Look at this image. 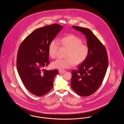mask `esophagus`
I'll return each instance as SVG.
<instances>
[{
    "mask_svg": "<svg viewBox=\"0 0 124 124\" xmlns=\"http://www.w3.org/2000/svg\"><path fill=\"white\" fill-rule=\"evenodd\" d=\"M59 73H61V74H63V73H65V71H62V70H59Z\"/></svg>",
    "mask_w": 124,
    "mask_h": 124,
    "instance_id": "esophagus-1",
    "label": "esophagus"
}]
</instances>
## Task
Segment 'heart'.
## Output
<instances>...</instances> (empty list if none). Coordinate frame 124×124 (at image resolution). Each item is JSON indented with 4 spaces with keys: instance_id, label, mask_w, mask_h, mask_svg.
Here are the masks:
<instances>
[{
    "instance_id": "obj_1",
    "label": "heart",
    "mask_w": 124,
    "mask_h": 124,
    "mask_svg": "<svg viewBox=\"0 0 124 124\" xmlns=\"http://www.w3.org/2000/svg\"><path fill=\"white\" fill-rule=\"evenodd\" d=\"M60 45L68 49L65 59H57L52 63L53 67L60 70L70 68L73 65H78L83 63L87 58L89 53L87 46L83 44L80 39L74 35L67 36L61 39ZM59 46V42L53 39L48 47V53L50 57L54 59Z\"/></svg>"
}]
</instances>
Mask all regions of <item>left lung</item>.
<instances>
[{"instance_id":"obj_1","label":"left lung","mask_w":124,"mask_h":124,"mask_svg":"<svg viewBox=\"0 0 124 124\" xmlns=\"http://www.w3.org/2000/svg\"><path fill=\"white\" fill-rule=\"evenodd\" d=\"M72 27L85 36L89 53L77 70L72 71L71 87L78 94L88 96L94 93L103 81L108 65L107 54L104 45L91 30L77 26Z\"/></svg>"}]
</instances>
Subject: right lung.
Returning <instances> with one entry per match:
<instances>
[{
  "label": "right lung",
  "mask_w": 124,
  "mask_h": 124,
  "mask_svg": "<svg viewBox=\"0 0 124 124\" xmlns=\"http://www.w3.org/2000/svg\"><path fill=\"white\" fill-rule=\"evenodd\" d=\"M63 27L55 24L37 29L22 42L18 50L17 67L24 85L32 94L41 96L53 87L57 70H44L49 64L48 47Z\"/></svg>",
  "instance_id": "obj_1"
}]
</instances>
